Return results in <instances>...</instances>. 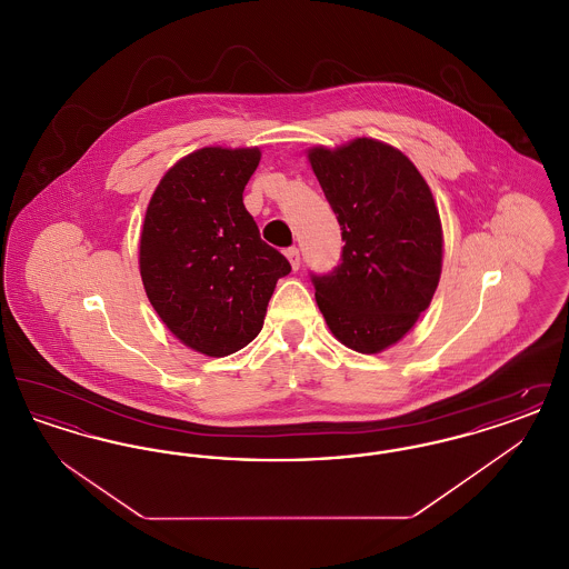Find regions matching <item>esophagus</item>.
<instances>
[{
	"mask_svg": "<svg viewBox=\"0 0 569 569\" xmlns=\"http://www.w3.org/2000/svg\"><path fill=\"white\" fill-rule=\"evenodd\" d=\"M286 258L290 260V264H292L295 271L300 269V251H298V247H288V249H286Z\"/></svg>",
	"mask_w": 569,
	"mask_h": 569,
	"instance_id": "1",
	"label": "esophagus"
}]
</instances>
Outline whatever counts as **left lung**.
I'll use <instances>...</instances> for the list:
<instances>
[{
    "instance_id": "obj_1",
    "label": "left lung",
    "mask_w": 569,
    "mask_h": 569,
    "mask_svg": "<svg viewBox=\"0 0 569 569\" xmlns=\"http://www.w3.org/2000/svg\"><path fill=\"white\" fill-rule=\"evenodd\" d=\"M341 226V262L311 272L332 335L360 353L397 343L431 305L441 274V221L433 193L401 151L358 138L309 151Z\"/></svg>"
}]
</instances>
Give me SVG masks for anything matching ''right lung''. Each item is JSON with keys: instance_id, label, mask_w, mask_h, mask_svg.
<instances>
[{"instance_id": "add662e5", "label": "right lung", "mask_w": 569, "mask_h": 569, "mask_svg": "<svg viewBox=\"0 0 569 569\" xmlns=\"http://www.w3.org/2000/svg\"><path fill=\"white\" fill-rule=\"evenodd\" d=\"M258 149L204 147L174 163L153 193L140 237L144 292L170 332L207 356L258 337L283 253L260 239L243 190Z\"/></svg>"}]
</instances>
